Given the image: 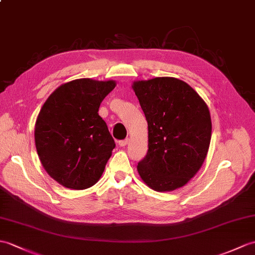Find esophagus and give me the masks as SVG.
Wrapping results in <instances>:
<instances>
[{"instance_id": "1", "label": "esophagus", "mask_w": 255, "mask_h": 255, "mask_svg": "<svg viewBox=\"0 0 255 255\" xmlns=\"http://www.w3.org/2000/svg\"><path fill=\"white\" fill-rule=\"evenodd\" d=\"M128 142H129V140L125 139V140H122L118 142V144H120V146H126L128 144Z\"/></svg>"}]
</instances>
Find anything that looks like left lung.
<instances>
[{"label": "left lung", "mask_w": 255, "mask_h": 255, "mask_svg": "<svg viewBox=\"0 0 255 255\" xmlns=\"http://www.w3.org/2000/svg\"><path fill=\"white\" fill-rule=\"evenodd\" d=\"M131 88L147 122L149 150L137 170L157 192L181 188L208 155L212 121L208 105L187 82L174 77L135 80Z\"/></svg>", "instance_id": "obj_1"}]
</instances>
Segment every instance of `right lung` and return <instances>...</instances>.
Instances as JSON below:
<instances>
[{"label":"right lung","mask_w":255,"mask_h":255,"mask_svg":"<svg viewBox=\"0 0 255 255\" xmlns=\"http://www.w3.org/2000/svg\"><path fill=\"white\" fill-rule=\"evenodd\" d=\"M115 80L80 78L57 87L41 108L34 143L43 168L61 186L85 190L99 181L115 147L98 114Z\"/></svg>","instance_id":"add662e5"}]
</instances>
